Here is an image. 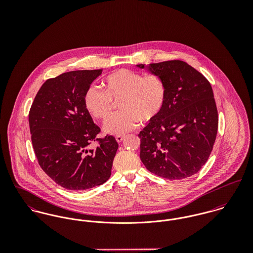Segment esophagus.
<instances>
[{"mask_svg": "<svg viewBox=\"0 0 253 253\" xmlns=\"http://www.w3.org/2000/svg\"><path fill=\"white\" fill-rule=\"evenodd\" d=\"M123 139H124V135H116V140H117V142H122L123 141Z\"/></svg>", "mask_w": 253, "mask_h": 253, "instance_id": "34e87169", "label": "esophagus"}]
</instances>
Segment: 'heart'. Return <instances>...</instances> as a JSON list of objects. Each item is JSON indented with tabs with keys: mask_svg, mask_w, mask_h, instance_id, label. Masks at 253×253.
<instances>
[{
	"mask_svg": "<svg viewBox=\"0 0 253 253\" xmlns=\"http://www.w3.org/2000/svg\"><path fill=\"white\" fill-rule=\"evenodd\" d=\"M103 90L88 86L84 94V105L95 119L105 121L113 110V101H119L122 111L113 115L104 126L112 134H123L138 126L140 121H155L165 108L168 87L158 75H146L120 69L102 81Z\"/></svg>",
	"mask_w": 253,
	"mask_h": 253,
	"instance_id": "obj_1",
	"label": "heart"
}]
</instances>
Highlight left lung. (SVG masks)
<instances>
[{
  "label": "left lung",
  "mask_w": 253,
  "mask_h": 253,
  "mask_svg": "<svg viewBox=\"0 0 253 253\" xmlns=\"http://www.w3.org/2000/svg\"><path fill=\"white\" fill-rule=\"evenodd\" d=\"M162 77L168 97L162 114L138 134L146 169L169 180L197 173L207 163L216 138L218 113L210 82L181 60L145 67Z\"/></svg>",
  "instance_id": "8db88e82"
}]
</instances>
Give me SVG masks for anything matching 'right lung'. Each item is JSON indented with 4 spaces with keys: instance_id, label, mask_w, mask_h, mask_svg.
<instances>
[{
    "instance_id": "right-lung-1",
    "label": "right lung",
    "mask_w": 253,
    "mask_h": 253,
    "mask_svg": "<svg viewBox=\"0 0 253 253\" xmlns=\"http://www.w3.org/2000/svg\"><path fill=\"white\" fill-rule=\"evenodd\" d=\"M102 73L66 72L46 80L29 112L31 140L42 169L56 184L83 191L101 185L111 175L118 142L100 132L84 105V94ZM99 142L94 150L88 146Z\"/></svg>"
}]
</instances>
